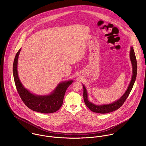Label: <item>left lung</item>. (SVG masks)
I'll return each instance as SVG.
<instances>
[{"label": "left lung", "mask_w": 146, "mask_h": 146, "mask_svg": "<svg viewBox=\"0 0 146 146\" xmlns=\"http://www.w3.org/2000/svg\"><path fill=\"white\" fill-rule=\"evenodd\" d=\"M133 47H130V59L132 65V76L131 81L129 83V85L126 90L124 94L117 100L115 101V102L111 103L110 104H96L91 102H90L88 100V92L86 90V89L85 86L83 85V97L84 102L86 104V106L89 108V110H90L92 111L96 112V113H110L111 112L114 111L117 109H119L123 104L125 102V100L129 96L133 87L134 85V84L135 83L136 77H137V63L136 60V57L134 53V50L133 48Z\"/></svg>", "instance_id": "obj_1"}]
</instances>
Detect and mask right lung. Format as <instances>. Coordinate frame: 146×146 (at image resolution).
<instances>
[{"label":"right lung","instance_id":"right-lung-1","mask_svg":"<svg viewBox=\"0 0 146 146\" xmlns=\"http://www.w3.org/2000/svg\"><path fill=\"white\" fill-rule=\"evenodd\" d=\"M20 49L17 53L13 66V74L18 93L23 103L34 111L43 113H53L62 106L64 96L68 87L74 80H70L60 83L48 95H38L31 93L22 84L19 76L17 64Z\"/></svg>","mask_w":146,"mask_h":146}]
</instances>
